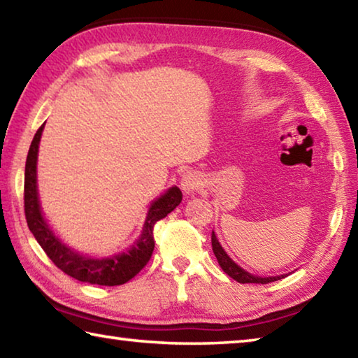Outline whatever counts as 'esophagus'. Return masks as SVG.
<instances>
[{
    "label": "esophagus",
    "mask_w": 358,
    "mask_h": 358,
    "mask_svg": "<svg viewBox=\"0 0 358 358\" xmlns=\"http://www.w3.org/2000/svg\"><path fill=\"white\" fill-rule=\"evenodd\" d=\"M202 185L201 175L196 172H185L183 177H181V189H183L186 194H194Z\"/></svg>",
    "instance_id": "1"
}]
</instances>
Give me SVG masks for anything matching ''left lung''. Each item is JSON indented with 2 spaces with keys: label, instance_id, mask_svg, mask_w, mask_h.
Here are the masks:
<instances>
[{
  "label": "left lung",
  "instance_id": "left-lung-1",
  "mask_svg": "<svg viewBox=\"0 0 358 358\" xmlns=\"http://www.w3.org/2000/svg\"><path fill=\"white\" fill-rule=\"evenodd\" d=\"M211 248H213V252L217 259V264L221 265V268L224 270V273H227L232 280H235L237 282L241 284H268L281 280L284 278V275L281 276H268V278H260V276H254L251 273H248L241 266H238L237 264L230 259L226 251L222 250V246L220 245V241L216 240L215 232H211Z\"/></svg>",
  "mask_w": 358,
  "mask_h": 358
}]
</instances>
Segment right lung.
Wrapping results in <instances>:
<instances>
[{
  "instance_id": "add662e5",
  "label": "right lung",
  "mask_w": 358,
  "mask_h": 358,
  "mask_svg": "<svg viewBox=\"0 0 358 358\" xmlns=\"http://www.w3.org/2000/svg\"><path fill=\"white\" fill-rule=\"evenodd\" d=\"M44 124L41 126L29 147L27 164H25V191H23V202H25V216L28 227L38 240L42 250L45 251L48 259L55 264L59 270L77 281L98 284V286H121V284L132 280L151 259L155 250L153 227L155 224L166 217L172 210L178 207L183 199V194L177 186L169 189L164 196L151 203L147 221L143 224L141 238L132 245L128 251L117 254V256L106 259H93L82 256L59 241L44 221L41 213L38 189H36V162H38L39 141Z\"/></svg>"
}]
</instances>
